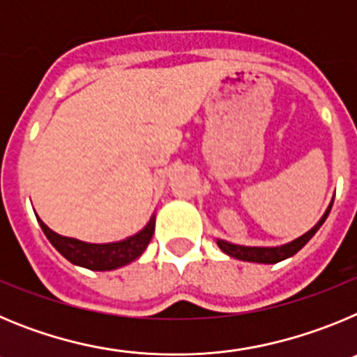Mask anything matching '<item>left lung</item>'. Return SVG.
Here are the masks:
<instances>
[{
	"mask_svg": "<svg viewBox=\"0 0 357 357\" xmlns=\"http://www.w3.org/2000/svg\"><path fill=\"white\" fill-rule=\"evenodd\" d=\"M331 207H333V204H331L329 209L326 211V214L321 216L320 222H318L313 229L309 230V232H305L304 236L296 238L295 241L288 243V245H282V247H241V245H232V243H227L223 241V239H218V247L222 248V250L225 252L227 255H230V257L248 261V263H279V261H284L288 259V257H291V255H295L309 239L317 234V230L324 225V222H326L327 216H329Z\"/></svg>",
	"mask_w": 357,
	"mask_h": 357,
	"instance_id": "1",
	"label": "left lung"
}]
</instances>
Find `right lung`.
<instances>
[{"label": "right lung", "instance_id": "1", "mask_svg": "<svg viewBox=\"0 0 357 357\" xmlns=\"http://www.w3.org/2000/svg\"><path fill=\"white\" fill-rule=\"evenodd\" d=\"M37 220H39L40 229L50 239V243L64 255L66 259L71 261L73 264L87 268V270H96V272L116 270V268L125 266V264L137 259L144 252V248L148 247V243L153 236V230H155V218H151L148 225L135 236H130V238L118 243L96 245V243L78 241L75 238L56 234L40 222V218H37Z\"/></svg>", "mask_w": 357, "mask_h": 357}]
</instances>
